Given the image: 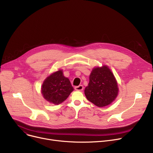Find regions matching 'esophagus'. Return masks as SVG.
Wrapping results in <instances>:
<instances>
[{"label": "esophagus", "mask_w": 153, "mask_h": 153, "mask_svg": "<svg viewBox=\"0 0 153 153\" xmlns=\"http://www.w3.org/2000/svg\"><path fill=\"white\" fill-rule=\"evenodd\" d=\"M83 89H84V87H83L82 85H78V86L75 87V90H76V91H82Z\"/></svg>", "instance_id": "1"}]
</instances>
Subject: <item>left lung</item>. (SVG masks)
<instances>
[{"instance_id":"8db88e82","label":"left lung","mask_w":153,"mask_h":153,"mask_svg":"<svg viewBox=\"0 0 153 153\" xmlns=\"http://www.w3.org/2000/svg\"><path fill=\"white\" fill-rule=\"evenodd\" d=\"M84 93L88 100L99 107H105L114 101L118 93V84L107 66L92 69Z\"/></svg>"}]
</instances>
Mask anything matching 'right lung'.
<instances>
[{
    "instance_id": "right-lung-1",
    "label": "right lung",
    "mask_w": 153,
    "mask_h": 153,
    "mask_svg": "<svg viewBox=\"0 0 153 153\" xmlns=\"http://www.w3.org/2000/svg\"><path fill=\"white\" fill-rule=\"evenodd\" d=\"M69 79L59 70L48 76L43 83L42 94L48 102L58 105L63 102L73 91Z\"/></svg>"
}]
</instances>
